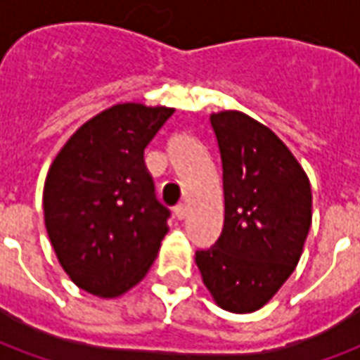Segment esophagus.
<instances>
[{
    "label": "esophagus",
    "instance_id": "34e87169",
    "mask_svg": "<svg viewBox=\"0 0 360 360\" xmlns=\"http://www.w3.org/2000/svg\"><path fill=\"white\" fill-rule=\"evenodd\" d=\"M187 204H177L175 208H173V214H175V218L177 219H185L187 218Z\"/></svg>",
    "mask_w": 360,
    "mask_h": 360
}]
</instances>
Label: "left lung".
I'll list each match as a JSON object with an SVG mask.
<instances>
[{"mask_svg": "<svg viewBox=\"0 0 360 360\" xmlns=\"http://www.w3.org/2000/svg\"><path fill=\"white\" fill-rule=\"evenodd\" d=\"M226 218L219 239L195 262L218 307L262 309L299 264L312 224L307 173L271 129L243 111L212 113Z\"/></svg>", "mask_w": 360, "mask_h": 360, "instance_id": "1", "label": "left lung"}]
</instances>
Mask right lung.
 Wrapping results in <instances>:
<instances>
[{"label": "right lung", "instance_id": "obj_1", "mask_svg": "<svg viewBox=\"0 0 360 360\" xmlns=\"http://www.w3.org/2000/svg\"><path fill=\"white\" fill-rule=\"evenodd\" d=\"M173 108L115 103L63 144L44 183V221L59 264L86 293H127L154 264L169 210L158 202L144 148Z\"/></svg>", "mask_w": 360, "mask_h": 360}]
</instances>
